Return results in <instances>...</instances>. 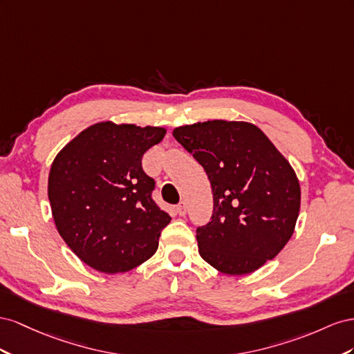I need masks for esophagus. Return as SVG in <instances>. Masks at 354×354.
Here are the masks:
<instances>
[{"mask_svg":"<svg viewBox=\"0 0 354 354\" xmlns=\"http://www.w3.org/2000/svg\"><path fill=\"white\" fill-rule=\"evenodd\" d=\"M176 214L179 216H184L187 214V203H185V201H180V203L176 206Z\"/></svg>","mask_w":354,"mask_h":354,"instance_id":"1","label":"esophagus"}]
</instances>
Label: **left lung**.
I'll list each match as a JSON object with an SVG mask.
<instances>
[{
  "label": "left lung",
  "mask_w": 354,
  "mask_h": 354,
  "mask_svg": "<svg viewBox=\"0 0 354 354\" xmlns=\"http://www.w3.org/2000/svg\"><path fill=\"white\" fill-rule=\"evenodd\" d=\"M174 136L203 166L214 194L210 222L197 228L200 257L230 276L261 268L294 234L301 206L295 170L246 121L187 124Z\"/></svg>",
  "instance_id": "left-lung-1"
}]
</instances>
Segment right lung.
Returning <instances> with one entry per match:
<instances>
[{"instance_id": "obj_1", "label": "right lung", "mask_w": 354, "mask_h": 354, "mask_svg": "<svg viewBox=\"0 0 354 354\" xmlns=\"http://www.w3.org/2000/svg\"><path fill=\"white\" fill-rule=\"evenodd\" d=\"M165 135V127L100 121L53 160L47 189L55 225L88 267L117 274L156 254L171 218L151 197L154 179L142 156Z\"/></svg>"}]
</instances>
